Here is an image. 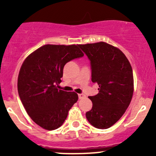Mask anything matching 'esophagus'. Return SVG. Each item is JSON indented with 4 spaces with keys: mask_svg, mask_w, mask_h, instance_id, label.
<instances>
[{
    "mask_svg": "<svg viewBox=\"0 0 156 156\" xmlns=\"http://www.w3.org/2000/svg\"><path fill=\"white\" fill-rule=\"evenodd\" d=\"M85 97V95L84 94H78V98L79 99H83Z\"/></svg>",
    "mask_w": 156,
    "mask_h": 156,
    "instance_id": "34e87169",
    "label": "esophagus"
}]
</instances>
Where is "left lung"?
I'll return each mask as SVG.
<instances>
[{"label":"left lung","instance_id":"1","mask_svg":"<svg viewBox=\"0 0 156 156\" xmlns=\"http://www.w3.org/2000/svg\"><path fill=\"white\" fill-rule=\"evenodd\" d=\"M78 47L90 62L91 81L99 85L98 94L89 97L93 106L86 118L94 127L107 129L121 119L131 101V66L119 49L105 42Z\"/></svg>","mask_w":156,"mask_h":156}]
</instances>
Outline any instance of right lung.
<instances>
[{
	"instance_id": "1",
	"label": "right lung",
	"mask_w": 156,
	"mask_h": 156,
	"mask_svg": "<svg viewBox=\"0 0 156 156\" xmlns=\"http://www.w3.org/2000/svg\"><path fill=\"white\" fill-rule=\"evenodd\" d=\"M84 53L78 45L47 44L29 55L18 76V93L31 119L39 126L52 130L66 119L69 109L78 101L75 92L57 89L66 64Z\"/></svg>"
}]
</instances>
